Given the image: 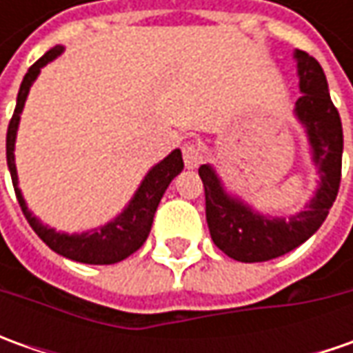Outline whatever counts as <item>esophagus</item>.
Returning a JSON list of instances; mask_svg holds the SVG:
<instances>
[{
    "mask_svg": "<svg viewBox=\"0 0 353 353\" xmlns=\"http://www.w3.org/2000/svg\"><path fill=\"white\" fill-rule=\"evenodd\" d=\"M183 157L186 169H196L198 165L202 163V153H200V149H198L196 145H192V143H186L184 145Z\"/></svg>",
    "mask_w": 353,
    "mask_h": 353,
    "instance_id": "34e87169",
    "label": "esophagus"
}]
</instances>
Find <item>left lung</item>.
<instances>
[{
    "instance_id": "1",
    "label": "left lung",
    "mask_w": 353,
    "mask_h": 353,
    "mask_svg": "<svg viewBox=\"0 0 353 353\" xmlns=\"http://www.w3.org/2000/svg\"><path fill=\"white\" fill-rule=\"evenodd\" d=\"M292 57L303 94L292 114L305 129L310 161L319 172L316 190L305 208L291 216H269L230 192L210 163L198 169L204 183L212 241L228 257L241 263L269 261L305 243L326 220L340 188L344 151L340 114L330 100L328 82L319 61L299 48Z\"/></svg>"
}]
</instances>
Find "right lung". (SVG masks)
<instances>
[{
  "instance_id": "right-lung-1",
  "label": "right lung",
  "mask_w": 353,
  "mask_h": 353,
  "mask_svg": "<svg viewBox=\"0 0 353 353\" xmlns=\"http://www.w3.org/2000/svg\"><path fill=\"white\" fill-rule=\"evenodd\" d=\"M62 52H64L62 45H57V47L47 50L27 70V74L21 82L15 112H13V117H11L9 128H7V167L11 172V181H13V188H15V194L19 200L21 210L25 214L29 225L34 230V234L41 237L50 250L62 255V257H66V259L78 261V263L112 265L117 263V261H123L125 257H129L133 251H137L145 243V239L151 232L153 218H155L157 206H159L161 198L165 194V190L169 188V184L172 183V179L184 169L183 153H181V149H174L163 161H159L155 167L147 170V174L143 176L141 184L137 186V190L128 202V206L108 224L98 225V228L88 230V232H80V234L57 232L54 228L43 224L33 212L29 210L19 188V176H17V167H15V139H17L21 114H23V108L27 102L29 90L41 74V68L47 66L48 62L54 61L57 57H61Z\"/></svg>"
}]
</instances>
